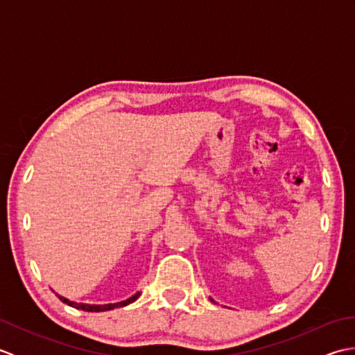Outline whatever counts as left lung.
I'll return each mask as SVG.
<instances>
[{"label":"left lung","instance_id":"1","mask_svg":"<svg viewBox=\"0 0 355 355\" xmlns=\"http://www.w3.org/2000/svg\"><path fill=\"white\" fill-rule=\"evenodd\" d=\"M210 300H212V299H210Z\"/></svg>","mask_w":355,"mask_h":355}]
</instances>
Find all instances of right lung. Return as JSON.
Returning <instances> with one entry per match:
<instances>
[{"instance_id":"obj_1","label":"right lung","mask_w":355,"mask_h":355,"mask_svg":"<svg viewBox=\"0 0 355 355\" xmlns=\"http://www.w3.org/2000/svg\"><path fill=\"white\" fill-rule=\"evenodd\" d=\"M140 296V293H135L132 297L123 300V302H117V304H107V305H88V304H78V302H71V300L65 299L62 296H59V299L62 300L64 304L70 305L73 308H76V310H82V311H89V313H101V311H110V310H114V308H120V306H125V305H130L132 304L135 299Z\"/></svg>"}]
</instances>
